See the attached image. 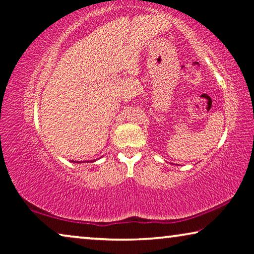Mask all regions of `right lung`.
<instances>
[{"instance_id": "right-lung-1", "label": "right lung", "mask_w": 254, "mask_h": 254, "mask_svg": "<svg viewBox=\"0 0 254 254\" xmlns=\"http://www.w3.org/2000/svg\"><path fill=\"white\" fill-rule=\"evenodd\" d=\"M73 161V160H72ZM91 161H95V160H91ZM73 163H79L80 164V161H73ZM81 163H82V161H81Z\"/></svg>"}]
</instances>
